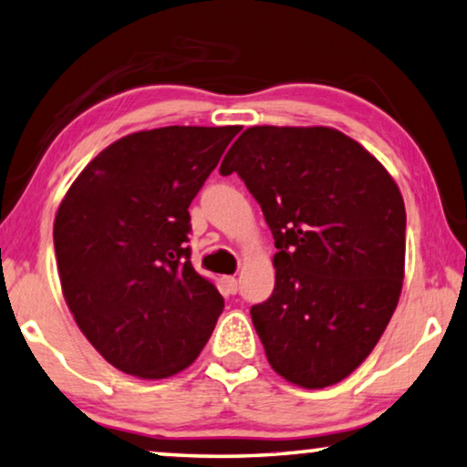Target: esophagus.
<instances>
[{
    "instance_id": "34e87169",
    "label": "esophagus",
    "mask_w": 467,
    "mask_h": 467,
    "mask_svg": "<svg viewBox=\"0 0 467 467\" xmlns=\"http://www.w3.org/2000/svg\"><path fill=\"white\" fill-rule=\"evenodd\" d=\"M223 286H225L227 293L232 295L238 293V280H235L234 275H225V278H223Z\"/></svg>"
}]
</instances>
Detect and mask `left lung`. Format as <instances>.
I'll return each mask as SVG.
<instances>
[{
    "instance_id": "8db88e82",
    "label": "left lung",
    "mask_w": 467,
    "mask_h": 467,
    "mask_svg": "<svg viewBox=\"0 0 467 467\" xmlns=\"http://www.w3.org/2000/svg\"><path fill=\"white\" fill-rule=\"evenodd\" d=\"M261 204L275 286L250 307L272 368L306 389L339 383L381 339L404 280L407 213L396 181L327 126H253L227 151Z\"/></svg>"
}]
</instances>
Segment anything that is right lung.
<instances>
[{"label": "right lung", "instance_id": "right-lung-1", "mask_svg": "<svg viewBox=\"0 0 467 467\" xmlns=\"http://www.w3.org/2000/svg\"><path fill=\"white\" fill-rule=\"evenodd\" d=\"M238 132L166 126L128 134L60 202L54 250L65 301L121 373L166 379L211 339L225 303L189 261V204Z\"/></svg>", "mask_w": 467, "mask_h": 467}]
</instances>
